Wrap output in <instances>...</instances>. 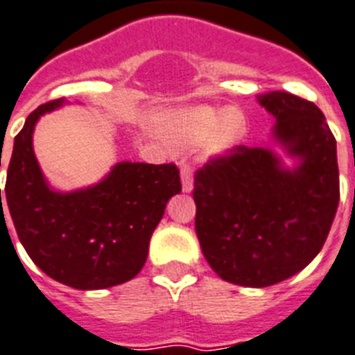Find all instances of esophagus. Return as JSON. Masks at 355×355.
<instances>
[{"label": "esophagus", "instance_id": "1", "mask_svg": "<svg viewBox=\"0 0 355 355\" xmlns=\"http://www.w3.org/2000/svg\"><path fill=\"white\" fill-rule=\"evenodd\" d=\"M181 183H183V192H191L194 189V175L189 163L181 164Z\"/></svg>", "mask_w": 355, "mask_h": 355}]
</instances>
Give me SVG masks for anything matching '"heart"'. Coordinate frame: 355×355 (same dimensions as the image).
I'll return each mask as SVG.
<instances>
[{"mask_svg": "<svg viewBox=\"0 0 355 355\" xmlns=\"http://www.w3.org/2000/svg\"><path fill=\"white\" fill-rule=\"evenodd\" d=\"M245 133V119L232 107L201 106L183 113L170 128L178 146H194L209 141V150L222 154L231 150Z\"/></svg>", "mask_w": 355, "mask_h": 355, "instance_id": "obj_1", "label": "heart"}]
</instances>
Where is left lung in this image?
I'll list each match as a JSON object with an SVG mask.
<instances>
[{"label":"left lung","instance_id":"1","mask_svg":"<svg viewBox=\"0 0 355 355\" xmlns=\"http://www.w3.org/2000/svg\"><path fill=\"white\" fill-rule=\"evenodd\" d=\"M275 119V139L300 164L280 168L266 148L234 146L194 174L196 234L223 280L266 288L317 257L339 205L336 137L313 102L293 93L258 95Z\"/></svg>","mask_w":355,"mask_h":355}]
</instances>
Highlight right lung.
<instances>
[{
	"label": "right lung",
	"instance_id": "1",
	"mask_svg": "<svg viewBox=\"0 0 355 355\" xmlns=\"http://www.w3.org/2000/svg\"><path fill=\"white\" fill-rule=\"evenodd\" d=\"M62 104L56 98L36 107L14 137L0 223L7 227L3 212H10L19 242L51 279L75 290L112 288L143 269L166 201L181 192L180 168L119 163L92 189L53 192L34 157L33 130L42 113Z\"/></svg>",
	"mask_w": 355,
	"mask_h": 355
}]
</instances>
